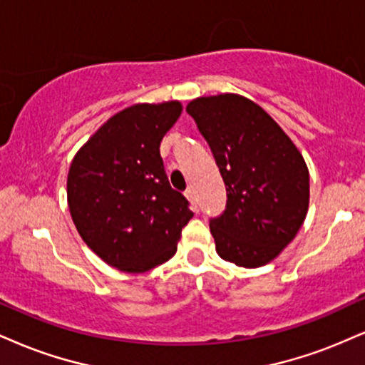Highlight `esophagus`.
<instances>
[{"label":"esophagus","mask_w":365,"mask_h":365,"mask_svg":"<svg viewBox=\"0 0 365 365\" xmlns=\"http://www.w3.org/2000/svg\"><path fill=\"white\" fill-rule=\"evenodd\" d=\"M184 196L187 197V201H190L192 210L197 211V201H196V196H195V191H192V187H187L186 191H184Z\"/></svg>","instance_id":"obj_1"}]
</instances>
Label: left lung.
<instances>
[{
    "label": "left lung",
    "mask_w": 365,
    "mask_h": 365,
    "mask_svg": "<svg viewBox=\"0 0 365 365\" xmlns=\"http://www.w3.org/2000/svg\"><path fill=\"white\" fill-rule=\"evenodd\" d=\"M186 111L208 142L227 187V210L210 222L218 255L238 267H262L291 244L307 218V162L249 98L201 96Z\"/></svg>",
    "instance_id": "1"
}]
</instances>
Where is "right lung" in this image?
<instances>
[{
	"mask_svg": "<svg viewBox=\"0 0 365 365\" xmlns=\"http://www.w3.org/2000/svg\"><path fill=\"white\" fill-rule=\"evenodd\" d=\"M181 113L175 100L125 108L71 162L67 205L76 228L98 257L121 272L168 262L192 218L186 197L170 187L159 150Z\"/></svg>",
	"mask_w": 365,
	"mask_h": 365,
	"instance_id": "right-lung-1",
	"label": "right lung"
}]
</instances>
